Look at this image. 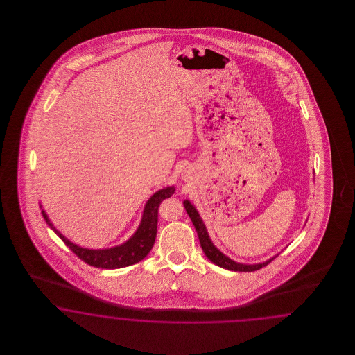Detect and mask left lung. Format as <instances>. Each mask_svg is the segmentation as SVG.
Wrapping results in <instances>:
<instances>
[{
  "label": "left lung",
  "instance_id": "1",
  "mask_svg": "<svg viewBox=\"0 0 355 355\" xmlns=\"http://www.w3.org/2000/svg\"><path fill=\"white\" fill-rule=\"evenodd\" d=\"M183 205H184V209H186L187 215L190 216L193 226H195V229L198 232L199 242H200V246H202L203 251H205V257L209 259L216 266H218L221 268L229 269V270H236V272H254V270H258V269L268 266L269 263L277 257L276 255L273 258L268 259L267 261L259 263V264H241V263H236L234 260L227 258L218 248H216L215 245L212 243L211 238H209L208 233H207L205 223H203L200 215L198 214L196 208L189 200H184Z\"/></svg>",
  "mask_w": 355,
  "mask_h": 355
}]
</instances>
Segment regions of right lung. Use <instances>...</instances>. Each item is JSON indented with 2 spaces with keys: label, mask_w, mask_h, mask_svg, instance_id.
<instances>
[{
  "label": "right lung",
  "mask_w": 355,
  "mask_h": 355,
  "mask_svg": "<svg viewBox=\"0 0 355 355\" xmlns=\"http://www.w3.org/2000/svg\"><path fill=\"white\" fill-rule=\"evenodd\" d=\"M173 193H174V186L165 187L162 190H159L157 193H153L144 207L139 227L137 229L134 236H131L130 239L119 246L105 248V250H88V248L74 245L54 227L53 224L45 214V211H42V214L46 224L52 227L54 233L60 236L64 241V245L85 263L96 268H123L138 263L148 255V252L153 248L156 233H157L159 205L164 199L171 198Z\"/></svg>",
  "instance_id": "obj_1"
}]
</instances>
